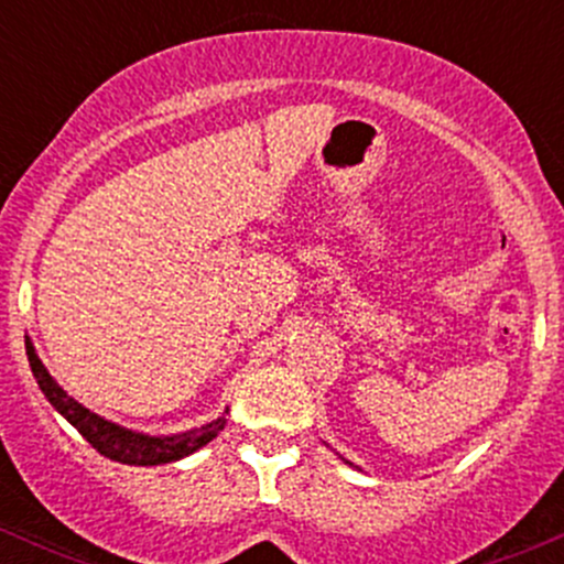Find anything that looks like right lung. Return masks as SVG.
Returning <instances> with one entry per match:
<instances>
[{"label":"right lung","mask_w":564,"mask_h":564,"mask_svg":"<svg viewBox=\"0 0 564 564\" xmlns=\"http://www.w3.org/2000/svg\"><path fill=\"white\" fill-rule=\"evenodd\" d=\"M26 357H30L32 373H35L40 390L45 392V398L51 401V406L100 453V456L119 460V464H133V466H158L169 464V460H180L191 453H196L198 447H204L207 442H213L215 436L224 431V417H218L215 423L204 425V429L187 431V434L180 436H144L133 434V431H124L119 425L108 423V420L98 417L95 412L84 409L82 403L73 401L59 384L51 379V373L45 371L40 357L32 349V344L26 340Z\"/></svg>","instance_id":"right-lung-1"}]
</instances>
